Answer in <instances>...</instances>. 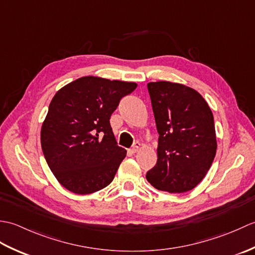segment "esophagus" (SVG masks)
Instances as JSON below:
<instances>
[{"instance_id":"esophagus-1","label":"esophagus","mask_w":255,"mask_h":255,"mask_svg":"<svg viewBox=\"0 0 255 255\" xmlns=\"http://www.w3.org/2000/svg\"><path fill=\"white\" fill-rule=\"evenodd\" d=\"M139 148H140V142H138V141L134 142L133 145L131 147V149H130V152H131V153H136L137 151L139 150Z\"/></svg>"}]
</instances>
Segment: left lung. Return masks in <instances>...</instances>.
Segmentation results:
<instances>
[{"label": "left lung", "instance_id": "left-lung-1", "mask_svg": "<svg viewBox=\"0 0 255 255\" xmlns=\"http://www.w3.org/2000/svg\"><path fill=\"white\" fill-rule=\"evenodd\" d=\"M148 91L159 139L158 161L145 177L159 191H191L216 155L213 113L198 92L183 84L150 82Z\"/></svg>", "mask_w": 255, "mask_h": 255}]
</instances>
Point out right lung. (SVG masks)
<instances>
[{
	"mask_svg": "<svg viewBox=\"0 0 255 255\" xmlns=\"http://www.w3.org/2000/svg\"><path fill=\"white\" fill-rule=\"evenodd\" d=\"M137 84L83 77L59 90L41 127L45 159L62 186L90 194L114 180L126 150L117 145L110 119Z\"/></svg>",
	"mask_w": 255,
	"mask_h": 255,
	"instance_id": "1",
	"label": "right lung"
}]
</instances>
